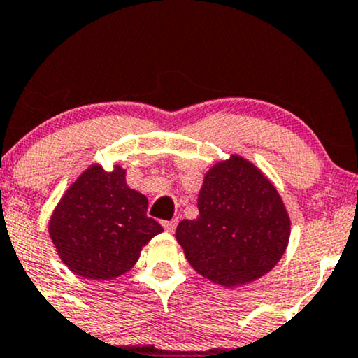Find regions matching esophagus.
<instances>
[{"instance_id":"esophagus-1","label":"esophagus","mask_w":358,"mask_h":358,"mask_svg":"<svg viewBox=\"0 0 358 358\" xmlns=\"http://www.w3.org/2000/svg\"><path fill=\"white\" fill-rule=\"evenodd\" d=\"M176 223H178V220H170V222H163V228H165L166 231H175L176 228Z\"/></svg>"}]
</instances>
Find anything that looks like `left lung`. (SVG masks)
Masks as SVG:
<instances>
[{"label": "left lung", "mask_w": 358, "mask_h": 358, "mask_svg": "<svg viewBox=\"0 0 358 358\" xmlns=\"http://www.w3.org/2000/svg\"><path fill=\"white\" fill-rule=\"evenodd\" d=\"M196 220L176 227V240L198 273L223 287L253 282L285 252L290 220L278 192L240 157L205 175Z\"/></svg>", "instance_id": "1"}]
</instances>
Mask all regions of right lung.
I'll list each match as a JSON object with an SVG mask.
<instances>
[{"instance_id": "add662e5", "label": "right lung", "mask_w": 358, "mask_h": 358, "mask_svg": "<svg viewBox=\"0 0 358 358\" xmlns=\"http://www.w3.org/2000/svg\"><path fill=\"white\" fill-rule=\"evenodd\" d=\"M148 200L124 183V170L90 166L64 193L50 222V236L71 272L111 280L128 272L160 223L146 215Z\"/></svg>"}]
</instances>
